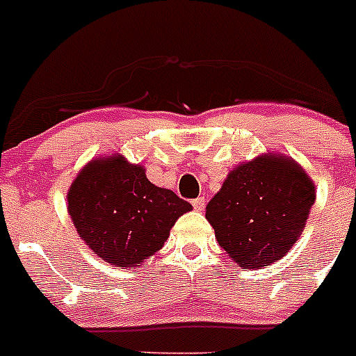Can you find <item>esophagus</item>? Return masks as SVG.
Wrapping results in <instances>:
<instances>
[{
	"label": "esophagus",
	"instance_id": "1",
	"mask_svg": "<svg viewBox=\"0 0 356 356\" xmlns=\"http://www.w3.org/2000/svg\"><path fill=\"white\" fill-rule=\"evenodd\" d=\"M191 205H193L195 211H204V207H205V198H204V197L195 198V200H191Z\"/></svg>",
	"mask_w": 356,
	"mask_h": 356
}]
</instances>
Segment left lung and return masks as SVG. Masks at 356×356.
Returning a JSON list of instances; mask_svg holds the SVG:
<instances>
[{"mask_svg": "<svg viewBox=\"0 0 356 356\" xmlns=\"http://www.w3.org/2000/svg\"><path fill=\"white\" fill-rule=\"evenodd\" d=\"M313 204L314 184L297 163L265 154L230 172L205 218L232 260L260 268L290 251Z\"/></svg>", "mask_w": 356, "mask_h": 356, "instance_id": "1", "label": "left lung"}]
</instances>
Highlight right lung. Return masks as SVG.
Instances as JSON below:
<instances>
[{"label":"right lung","mask_w":356,"mask_h":356,"mask_svg":"<svg viewBox=\"0 0 356 356\" xmlns=\"http://www.w3.org/2000/svg\"><path fill=\"white\" fill-rule=\"evenodd\" d=\"M188 211V202L151 184L144 168L122 156L91 161L68 191L79 235L96 257L119 267H133L159 251Z\"/></svg>","instance_id":"add662e5"}]
</instances>
